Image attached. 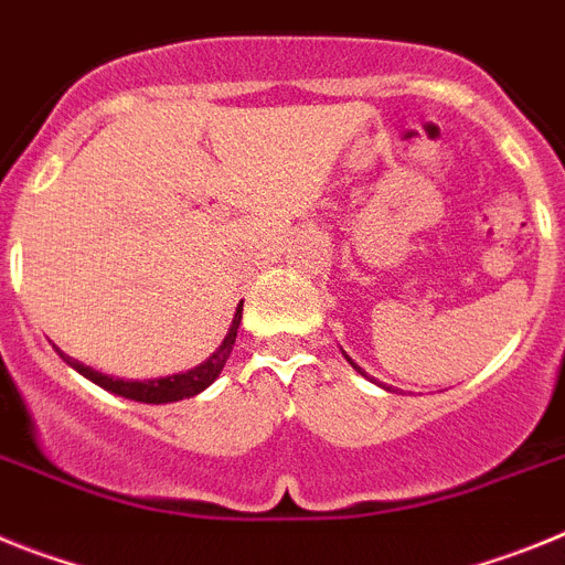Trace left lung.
I'll return each mask as SVG.
<instances>
[{"mask_svg":"<svg viewBox=\"0 0 565 565\" xmlns=\"http://www.w3.org/2000/svg\"><path fill=\"white\" fill-rule=\"evenodd\" d=\"M347 361H350V364H352V370H358V372H361V375H364V377H370V375H366L364 370H361V366L355 364V361H352V358H347ZM370 381H375V377H370ZM375 384H377V386H384V384H381V381H375ZM384 390H390V392H392V386H384Z\"/></svg>","mask_w":565,"mask_h":565,"instance_id":"obj_1","label":"left lung"}]
</instances>
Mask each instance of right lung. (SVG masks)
<instances>
[{
  "label": "right lung",
  "instance_id": "1",
  "mask_svg": "<svg viewBox=\"0 0 565 565\" xmlns=\"http://www.w3.org/2000/svg\"><path fill=\"white\" fill-rule=\"evenodd\" d=\"M242 307H244V301L235 307V316H233V323H230L227 335H224V341L215 347V352L207 358V361H201V364L193 366V370L175 372V375H167V377H150V381H125V377H113V375H105V372H96L93 366H85L82 361H76V358L65 355V352L58 350V347H56V352L62 355V361H65L67 366H73V370L78 372V375H85L87 381H93V384L102 386V390L113 392V395H121V398H127V401H139V404H173V401L193 398V395H199V392L207 390L215 377L222 375L230 352H233L235 335H238Z\"/></svg>",
  "mask_w": 565,
  "mask_h": 565
}]
</instances>
